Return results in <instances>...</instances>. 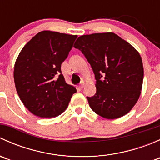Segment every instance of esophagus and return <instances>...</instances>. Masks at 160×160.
<instances>
[{"instance_id": "obj_1", "label": "esophagus", "mask_w": 160, "mask_h": 160, "mask_svg": "<svg viewBox=\"0 0 160 160\" xmlns=\"http://www.w3.org/2000/svg\"><path fill=\"white\" fill-rule=\"evenodd\" d=\"M84 84H85V83H84V82H83V81H82L81 83H80V85H79V88H80V89H82V88H83V87H84Z\"/></svg>"}]
</instances>
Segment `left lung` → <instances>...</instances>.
<instances>
[{"mask_svg": "<svg viewBox=\"0 0 160 160\" xmlns=\"http://www.w3.org/2000/svg\"><path fill=\"white\" fill-rule=\"evenodd\" d=\"M74 47L89 62L97 92L87 97L90 107L104 118L115 119L132 110L142 87V60L128 42L113 32L80 36Z\"/></svg>", "mask_w": 160, "mask_h": 160, "instance_id": "1", "label": "left lung"}]
</instances>
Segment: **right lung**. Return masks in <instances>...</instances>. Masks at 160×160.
<instances>
[{"mask_svg":"<svg viewBox=\"0 0 160 160\" xmlns=\"http://www.w3.org/2000/svg\"><path fill=\"white\" fill-rule=\"evenodd\" d=\"M77 35L38 32L24 46L15 62L14 79L24 105L40 118H55L68 107L77 90L66 83L61 64Z\"/></svg>","mask_w":160,"mask_h":160,"instance_id":"right-lung-1","label":"right lung"}]
</instances>
